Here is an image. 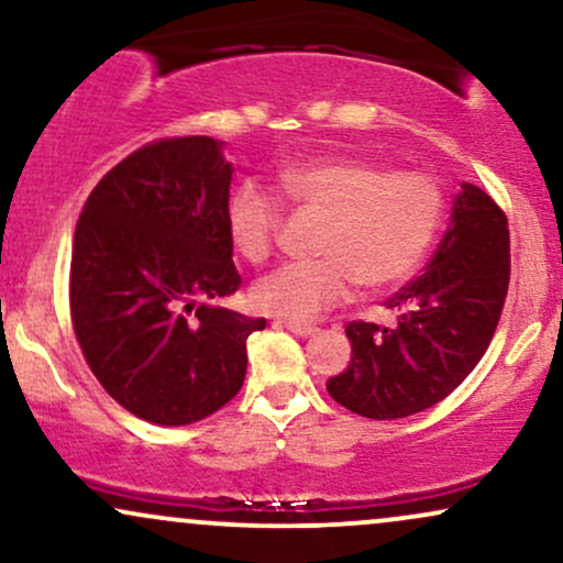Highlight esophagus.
I'll return each instance as SVG.
<instances>
[{"mask_svg":"<svg viewBox=\"0 0 563 563\" xmlns=\"http://www.w3.org/2000/svg\"><path fill=\"white\" fill-rule=\"evenodd\" d=\"M286 328L290 333L301 335V339H309V335H318L320 331L314 325H303V322H286Z\"/></svg>","mask_w":563,"mask_h":563,"instance_id":"1","label":"esophagus"}]
</instances>
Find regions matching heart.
<instances>
[{
	"instance_id": "obj_1",
	"label": "heart",
	"mask_w": 563,
	"mask_h": 563,
	"mask_svg": "<svg viewBox=\"0 0 563 563\" xmlns=\"http://www.w3.org/2000/svg\"><path fill=\"white\" fill-rule=\"evenodd\" d=\"M290 203L322 219L320 260L283 264L251 290L256 309L286 320H312L339 307L354 286L386 290L416 273L444 217L442 187L431 174L391 172L357 156L312 158L280 177ZM283 228L277 200L241 185L228 203L232 245L249 262L273 254Z\"/></svg>"
}]
</instances>
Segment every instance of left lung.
I'll list each match as a JSON object with an SVG mask.
<instances>
[{
  "instance_id": "1",
  "label": "left lung",
  "mask_w": 563,
  "mask_h": 563,
  "mask_svg": "<svg viewBox=\"0 0 563 563\" xmlns=\"http://www.w3.org/2000/svg\"><path fill=\"white\" fill-rule=\"evenodd\" d=\"M508 280V219L482 187L466 183L429 267L386 301L397 322L346 325L352 363L328 380V394L373 421L442 402L487 352Z\"/></svg>"
}]
</instances>
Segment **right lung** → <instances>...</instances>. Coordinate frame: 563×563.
I'll return each mask as SVG.
<instances>
[{
    "label": "right lung",
    "mask_w": 563,
    "mask_h": 563,
    "mask_svg": "<svg viewBox=\"0 0 563 563\" xmlns=\"http://www.w3.org/2000/svg\"><path fill=\"white\" fill-rule=\"evenodd\" d=\"M232 166L214 137L147 142L84 203L70 322L89 371L132 416L185 426L241 391L264 318L217 307L241 288L228 230Z\"/></svg>",
    "instance_id": "add662e5"
}]
</instances>
